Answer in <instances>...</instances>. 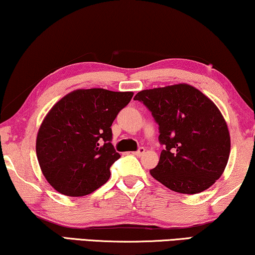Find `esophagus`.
<instances>
[{
	"mask_svg": "<svg viewBox=\"0 0 255 255\" xmlns=\"http://www.w3.org/2000/svg\"><path fill=\"white\" fill-rule=\"evenodd\" d=\"M144 153H145V149H144V147H139V149H138L137 151L132 152V154L137 155V157H140V155L144 154Z\"/></svg>",
	"mask_w": 255,
	"mask_h": 255,
	"instance_id": "esophagus-1",
	"label": "esophagus"
}]
</instances>
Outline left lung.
<instances>
[{
	"label": "left lung",
	"mask_w": 255,
	"mask_h": 255,
	"mask_svg": "<svg viewBox=\"0 0 255 255\" xmlns=\"http://www.w3.org/2000/svg\"><path fill=\"white\" fill-rule=\"evenodd\" d=\"M134 100L152 112L166 146L152 177L185 195L212 187L230 154L229 129L214 102L188 83L142 90Z\"/></svg>",
	"instance_id": "left-lung-1"
}]
</instances>
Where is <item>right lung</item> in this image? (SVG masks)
Instances as JSON below:
<instances>
[{
	"label": "right lung",
	"mask_w": 255,
	"mask_h": 255,
	"mask_svg": "<svg viewBox=\"0 0 255 255\" xmlns=\"http://www.w3.org/2000/svg\"><path fill=\"white\" fill-rule=\"evenodd\" d=\"M131 91L77 89L52 106L36 136V155L48 183L70 197L94 192L109 181L120 158L112 123L130 102Z\"/></svg>",
	"instance_id": "right-lung-1"
}]
</instances>
